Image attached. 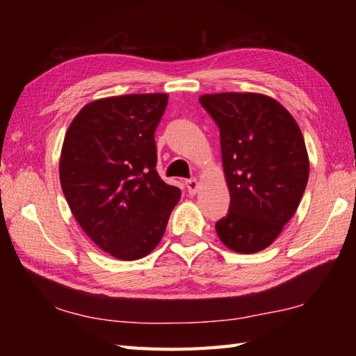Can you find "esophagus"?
Here are the masks:
<instances>
[{
  "mask_svg": "<svg viewBox=\"0 0 356 356\" xmlns=\"http://www.w3.org/2000/svg\"><path fill=\"white\" fill-rule=\"evenodd\" d=\"M185 186H186V190H188V193H190L191 195L193 194H195L199 191V180L197 179H188V180H185Z\"/></svg>",
  "mask_w": 356,
  "mask_h": 356,
  "instance_id": "obj_1",
  "label": "esophagus"
}]
</instances>
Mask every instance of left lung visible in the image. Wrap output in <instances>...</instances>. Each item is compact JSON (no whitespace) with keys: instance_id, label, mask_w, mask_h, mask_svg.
<instances>
[{"instance_id":"1","label":"left lung","mask_w":356,"mask_h":356,"mask_svg":"<svg viewBox=\"0 0 356 356\" xmlns=\"http://www.w3.org/2000/svg\"><path fill=\"white\" fill-rule=\"evenodd\" d=\"M220 130L231 203L216 223L229 249L254 254L272 245L291 220L309 179L303 134L282 104L260 93L199 97Z\"/></svg>"}]
</instances>
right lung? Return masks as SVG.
Segmentation results:
<instances>
[{
    "mask_svg": "<svg viewBox=\"0 0 356 356\" xmlns=\"http://www.w3.org/2000/svg\"><path fill=\"white\" fill-rule=\"evenodd\" d=\"M166 104V93L104 97L87 104L65 133V200L87 236L118 260L153 251L180 199L156 170L154 131Z\"/></svg>",
    "mask_w": 356,
    "mask_h": 356,
    "instance_id": "1",
    "label": "right lung"
}]
</instances>
